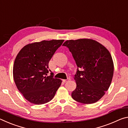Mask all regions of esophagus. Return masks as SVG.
Here are the masks:
<instances>
[{
    "mask_svg": "<svg viewBox=\"0 0 128 128\" xmlns=\"http://www.w3.org/2000/svg\"><path fill=\"white\" fill-rule=\"evenodd\" d=\"M69 80V78H68V79H66V80H63L62 81H63L64 82H68Z\"/></svg>",
    "mask_w": 128,
    "mask_h": 128,
    "instance_id": "obj_1",
    "label": "esophagus"
}]
</instances>
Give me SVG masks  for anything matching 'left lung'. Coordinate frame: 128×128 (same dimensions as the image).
<instances>
[{"mask_svg": "<svg viewBox=\"0 0 128 128\" xmlns=\"http://www.w3.org/2000/svg\"><path fill=\"white\" fill-rule=\"evenodd\" d=\"M62 46L69 48L78 67L72 98L84 104L96 102L108 90L113 77L114 62L110 52L90 39L68 40Z\"/></svg>", "mask_w": 128, "mask_h": 128, "instance_id": "left-lung-1", "label": "left lung"}]
</instances>
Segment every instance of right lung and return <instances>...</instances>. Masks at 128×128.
<instances>
[{
	"instance_id": "obj_1",
	"label": "right lung",
	"mask_w": 128,
	"mask_h": 128,
	"mask_svg": "<svg viewBox=\"0 0 128 128\" xmlns=\"http://www.w3.org/2000/svg\"><path fill=\"white\" fill-rule=\"evenodd\" d=\"M63 42V40H53L28 44L17 54L13 69L14 81L18 90L30 103L48 102L61 85V80L54 78L48 63Z\"/></svg>"
}]
</instances>
